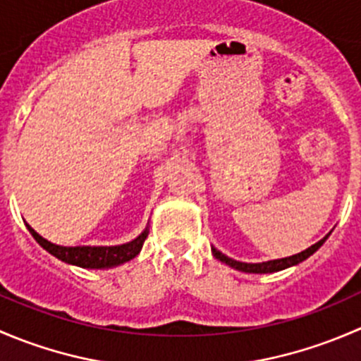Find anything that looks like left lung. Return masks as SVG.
I'll return each instance as SVG.
<instances>
[{
	"label": "left lung",
	"instance_id": "1",
	"mask_svg": "<svg viewBox=\"0 0 361 361\" xmlns=\"http://www.w3.org/2000/svg\"><path fill=\"white\" fill-rule=\"evenodd\" d=\"M332 234V231L329 232V234L325 235L323 239H319L316 245L309 246L307 250L300 251V253L297 255H292V257H285V258H278V260H267V262H260V264H248V262H239V260H234V258L227 257V255L221 253L220 250H216L214 246H211V253H213L214 258H218L220 262H224L225 265H228V267L235 269V271H241V272H248V274H271V272H278V271H283V269H288V267H293V265L300 264V262L307 260L309 257H311L312 253H316L319 248L323 246V243L329 239V235Z\"/></svg>",
	"mask_w": 361,
	"mask_h": 361
}]
</instances>
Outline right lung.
I'll list each match as a JSON object with an SVG mask.
<instances>
[{"instance_id": "1", "label": "right lung", "mask_w": 361, "mask_h": 361, "mask_svg": "<svg viewBox=\"0 0 361 361\" xmlns=\"http://www.w3.org/2000/svg\"><path fill=\"white\" fill-rule=\"evenodd\" d=\"M25 227L43 250L69 265H76L82 269H111L133 260L143 248L145 239L148 238V232H150V227L147 225V228L136 239L118 246H59L42 238L29 224H25Z\"/></svg>"}]
</instances>
